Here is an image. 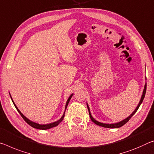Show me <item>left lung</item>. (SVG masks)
<instances>
[{
    "mask_svg": "<svg viewBox=\"0 0 154 154\" xmlns=\"http://www.w3.org/2000/svg\"><path fill=\"white\" fill-rule=\"evenodd\" d=\"M146 89H147V84H145V89H144V90H143V95H142V97H141V99H140V102H139V104H138V106H137V108H136L135 110H134V111L132 112V114H131L130 116H128V118L125 119V120H123V121H121V122H119V123H114V124H106V123H100V122H98L97 121L94 120V119H93V117H92V116H91V114H90V112L89 107H88V104H87V107H88V112H89V114H90V119H91V120L92 121V122H94V123L95 124H97V125H99V126H101V127H104V128H121V126L124 125L126 123H128V122L129 121V120H130V119L131 118V117H132V116L134 115V114L136 113V111L138 110V108H139V107H140V104L142 103V102H143V101L144 98H145V93H146Z\"/></svg>",
    "mask_w": 154,
    "mask_h": 154,
    "instance_id": "8db88e82",
    "label": "left lung"
}]
</instances>
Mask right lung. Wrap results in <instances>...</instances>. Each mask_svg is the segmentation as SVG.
Returning a JSON list of instances; mask_svg holds the SVG:
<instances>
[{"label": "right lung", "instance_id": "1", "mask_svg": "<svg viewBox=\"0 0 154 154\" xmlns=\"http://www.w3.org/2000/svg\"><path fill=\"white\" fill-rule=\"evenodd\" d=\"M72 96V94L71 95H70V97H69V98H68V101H67V102H66V108H65V111H66V109L67 106H68V103H69V101H70V99H71ZM11 100H12V99H11ZM12 102H13V103H14V106L16 107V109H17V110H18V112H19V113H20V115H21V116L23 117V119H24V120L26 122V123H27L29 124V125H31V127H33V128L38 129V130H48V129L52 128H53V127H55V126H57V125H59L60 123H61V122L62 121V120H63V119H64V114H65V112H64V115L62 116V118H61L59 121H56V122H54V123H50V124H47V125H40V124L35 123H34V122L31 121L30 120H29V119H28L27 118H26V117L24 116L23 115V114L21 113L20 111L19 110V109H18V108H17L16 106V105H15V103H14V102L13 100H12Z\"/></svg>", "mask_w": 154, "mask_h": 154}]
</instances>
